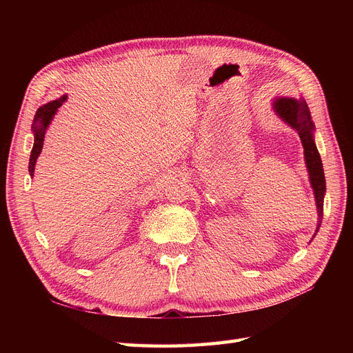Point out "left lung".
Instances as JSON below:
<instances>
[{
    "mask_svg": "<svg viewBox=\"0 0 353 353\" xmlns=\"http://www.w3.org/2000/svg\"><path fill=\"white\" fill-rule=\"evenodd\" d=\"M272 110L284 123L293 128V130L299 134V137H301V141L303 145L305 163H306L307 175H309V183H311L315 203H316L318 222H316V230L314 234L315 237L319 227H321V221L324 215L325 176H324L321 156H319L316 144H315V135H314L315 125L312 122L311 112H309V108L303 97L301 99L275 97L272 100Z\"/></svg>",
    "mask_w": 353,
    "mask_h": 353,
    "instance_id": "1",
    "label": "left lung"
}]
</instances>
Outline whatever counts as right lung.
<instances>
[{
	"label": "right lung",
	"instance_id": "1",
	"mask_svg": "<svg viewBox=\"0 0 353 353\" xmlns=\"http://www.w3.org/2000/svg\"><path fill=\"white\" fill-rule=\"evenodd\" d=\"M68 100V95H63V97L52 100L37 110L35 117H34V123H32V134H34V147H32L30 157H29V175L34 178L35 172V165H37V159L42 152V145H44V138L46 132L48 130V126L52 121V117L57 113L60 105Z\"/></svg>",
	"mask_w": 353,
	"mask_h": 353
}]
</instances>
